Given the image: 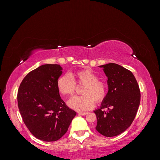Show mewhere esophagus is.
I'll return each mask as SVG.
<instances>
[{
	"instance_id": "1",
	"label": "esophagus",
	"mask_w": 160,
	"mask_h": 160,
	"mask_svg": "<svg viewBox=\"0 0 160 160\" xmlns=\"http://www.w3.org/2000/svg\"><path fill=\"white\" fill-rule=\"evenodd\" d=\"M88 113V112H79V115H85Z\"/></svg>"
}]
</instances>
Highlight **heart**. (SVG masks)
<instances>
[{"label":"heart","mask_w":160,"mask_h":160,"mask_svg":"<svg viewBox=\"0 0 160 160\" xmlns=\"http://www.w3.org/2000/svg\"><path fill=\"white\" fill-rule=\"evenodd\" d=\"M76 84L84 85L82 90L83 96H77L69 99L67 105L77 111H85L93 108L96 102L102 101L107 94V85L104 81L98 79L93 71L84 69L75 71L71 76L65 74L57 80V89L65 96H71L75 93Z\"/></svg>","instance_id":"heart-1"}]
</instances>
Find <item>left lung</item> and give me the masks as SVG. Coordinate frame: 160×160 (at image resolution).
<instances>
[{
  "label": "left lung",
  "mask_w": 160,
  "mask_h": 160,
  "mask_svg": "<svg viewBox=\"0 0 160 160\" xmlns=\"http://www.w3.org/2000/svg\"><path fill=\"white\" fill-rule=\"evenodd\" d=\"M108 77V92L94 111L98 123L96 130L105 137H113L125 132L132 123L140 103V90L130 71L115 63L101 65ZM105 108L108 111H104Z\"/></svg>",
  "instance_id": "1"
}]
</instances>
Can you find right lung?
Returning <instances> with one entry per match:
<instances>
[{
  "instance_id": "add662e5",
  "label": "right lung",
  "mask_w": 160,
  "mask_h": 160,
  "mask_svg": "<svg viewBox=\"0 0 160 160\" xmlns=\"http://www.w3.org/2000/svg\"><path fill=\"white\" fill-rule=\"evenodd\" d=\"M62 70L57 64L38 67L25 76L18 90V107L24 123L34 136L45 142L63 136L77 114L67 106L57 89Z\"/></svg>"
}]
</instances>
